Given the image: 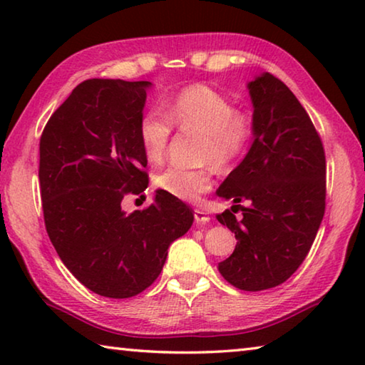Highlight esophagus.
Returning <instances> with one entry per match:
<instances>
[{"label":"esophagus","instance_id":"34e87169","mask_svg":"<svg viewBox=\"0 0 365 365\" xmlns=\"http://www.w3.org/2000/svg\"><path fill=\"white\" fill-rule=\"evenodd\" d=\"M195 220L196 224H207V222L211 220V215L205 211H201V209H195Z\"/></svg>","mask_w":365,"mask_h":365}]
</instances>
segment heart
<instances>
[{
    "label": "heart",
    "mask_w": 365,
    "mask_h": 365,
    "mask_svg": "<svg viewBox=\"0 0 365 365\" xmlns=\"http://www.w3.org/2000/svg\"><path fill=\"white\" fill-rule=\"evenodd\" d=\"M175 125L180 130L201 132L200 153L219 169L232 168L246 153L255 138V119L245 109L207 85H191L178 91L165 104V110L153 108L140 120V143L151 163H160L168 151ZM212 165L191 169L169 164L158 172L159 188L187 202H200L212 188Z\"/></svg>",
    "instance_id": "1"
}]
</instances>
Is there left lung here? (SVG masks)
Returning <instances> with one entry per match:
<instances>
[{
	"mask_svg": "<svg viewBox=\"0 0 365 365\" xmlns=\"http://www.w3.org/2000/svg\"><path fill=\"white\" fill-rule=\"evenodd\" d=\"M248 88L255 141L217 190L235 205L215 217L237 238L219 272L235 288L262 292L287 282L311 250L325 212L327 165L311 117L280 78L265 72Z\"/></svg>",
	"mask_w": 365,
	"mask_h": 365,
	"instance_id": "1",
	"label": "left lung"
}]
</instances>
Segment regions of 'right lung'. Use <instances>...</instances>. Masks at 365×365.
Listing matches in <instances>:
<instances>
[{
    "label": "right lung",
    "mask_w": 365,
    "mask_h": 365,
    "mask_svg": "<svg viewBox=\"0 0 365 365\" xmlns=\"http://www.w3.org/2000/svg\"><path fill=\"white\" fill-rule=\"evenodd\" d=\"M150 82L90 78L49 117L40 138L43 217L54 250L72 275L106 298L145 292L168 250L193 224V211L158 190L143 211L122 200L148 188L138 127Z\"/></svg>",
    "instance_id": "right-lung-1"
}]
</instances>
